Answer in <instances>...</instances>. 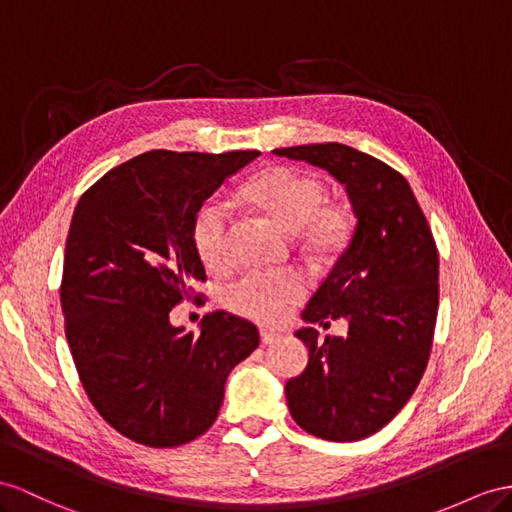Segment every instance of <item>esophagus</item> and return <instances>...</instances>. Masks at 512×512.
Wrapping results in <instances>:
<instances>
[{
	"label": "esophagus",
	"mask_w": 512,
	"mask_h": 512,
	"mask_svg": "<svg viewBox=\"0 0 512 512\" xmlns=\"http://www.w3.org/2000/svg\"><path fill=\"white\" fill-rule=\"evenodd\" d=\"M261 342H264L266 346L277 344V342H281V333H277V331H268V329H261Z\"/></svg>",
	"instance_id": "esophagus-1"
}]
</instances>
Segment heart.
Masks as SVG:
<instances>
[{
	"label": "heart",
	"mask_w": 512,
	"mask_h": 512,
	"mask_svg": "<svg viewBox=\"0 0 512 512\" xmlns=\"http://www.w3.org/2000/svg\"><path fill=\"white\" fill-rule=\"evenodd\" d=\"M320 177L285 164L257 170L235 192V201L248 212L270 222L285 233L296 235V244L307 257L324 261L335 257L350 238L348 209L322 201ZM192 244L209 270L229 264V229L225 212L207 203L192 220ZM305 296V283L296 274L261 277L251 274L235 283L227 294L231 311L264 324H279Z\"/></svg>",
	"instance_id": "b5f03b06"
}]
</instances>
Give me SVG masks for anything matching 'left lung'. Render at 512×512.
<instances>
[{"instance_id": "1", "label": "left lung", "mask_w": 512, "mask_h": 512, "mask_svg": "<svg viewBox=\"0 0 512 512\" xmlns=\"http://www.w3.org/2000/svg\"><path fill=\"white\" fill-rule=\"evenodd\" d=\"M335 177L357 218L355 233L303 311L307 324L348 322L346 337L294 335L309 348L305 372L285 385L294 422L326 441L374 435L409 402L430 357L439 307V253L428 220L398 170L346 144L274 149Z\"/></svg>"}]
</instances>
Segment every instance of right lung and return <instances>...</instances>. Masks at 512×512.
<instances>
[{
  "mask_svg": "<svg viewBox=\"0 0 512 512\" xmlns=\"http://www.w3.org/2000/svg\"><path fill=\"white\" fill-rule=\"evenodd\" d=\"M259 151H149L112 168L77 203L60 285L67 342L99 415L127 439L175 448L212 426L257 326L207 313L201 333L170 309L205 281L192 244L203 203Z\"/></svg>",
  "mask_w": 512,
  "mask_h": 512,
  "instance_id": "add662e5",
  "label": "right lung"
}]
</instances>
